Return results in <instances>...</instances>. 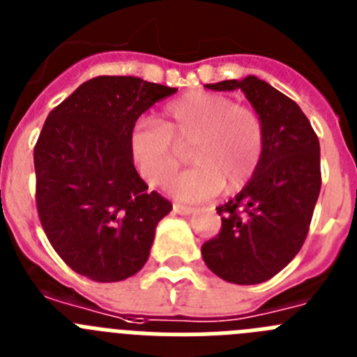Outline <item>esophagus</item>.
Wrapping results in <instances>:
<instances>
[{
    "instance_id": "1",
    "label": "esophagus",
    "mask_w": 357,
    "mask_h": 357,
    "mask_svg": "<svg viewBox=\"0 0 357 357\" xmlns=\"http://www.w3.org/2000/svg\"><path fill=\"white\" fill-rule=\"evenodd\" d=\"M195 211H197L195 207L182 206V204H175V206H173V213L181 214V216H189V214H193Z\"/></svg>"
}]
</instances>
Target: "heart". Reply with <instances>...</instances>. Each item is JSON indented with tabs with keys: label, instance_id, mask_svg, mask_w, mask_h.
Returning <instances> with one entry per match:
<instances>
[{
	"label": "heart",
	"instance_id": "heart-1",
	"mask_svg": "<svg viewBox=\"0 0 357 357\" xmlns=\"http://www.w3.org/2000/svg\"><path fill=\"white\" fill-rule=\"evenodd\" d=\"M189 151L195 168L173 178L168 191L182 202L209 200L225 185L238 191L255 173L264 150V125L252 107L229 96L193 91L162 109V119L137 121L128 134V153L150 188H160Z\"/></svg>",
	"mask_w": 357,
	"mask_h": 357
}]
</instances>
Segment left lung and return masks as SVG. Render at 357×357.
I'll use <instances>...</instances> for the list:
<instances>
[{"label": "left lung", "instance_id": "left-lung-1", "mask_svg": "<svg viewBox=\"0 0 357 357\" xmlns=\"http://www.w3.org/2000/svg\"><path fill=\"white\" fill-rule=\"evenodd\" d=\"M241 89L264 125V150L247 185L216 207L222 229L202 245L211 272L232 284L272 279L298 254L320 195V143L301 107L257 77L207 84Z\"/></svg>", "mask_w": 357, "mask_h": 357}]
</instances>
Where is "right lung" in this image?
I'll use <instances>...</instances> for the list:
<instances>
[{
	"instance_id": "obj_1",
	"label": "right lung",
	"mask_w": 357,
	"mask_h": 357,
	"mask_svg": "<svg viewBox=\"0 0 357 357\" xmlns=\"http://www.w3.org/2000/svg\"><path fill=\"white\" fill-rule=\"evenodd\" d=\"M175 87L137 77H96L46 118L36 150V202L52 247L96 282L137 273L172 204L135 169L128 134Z\"/></svg>"
}]
</instances>
